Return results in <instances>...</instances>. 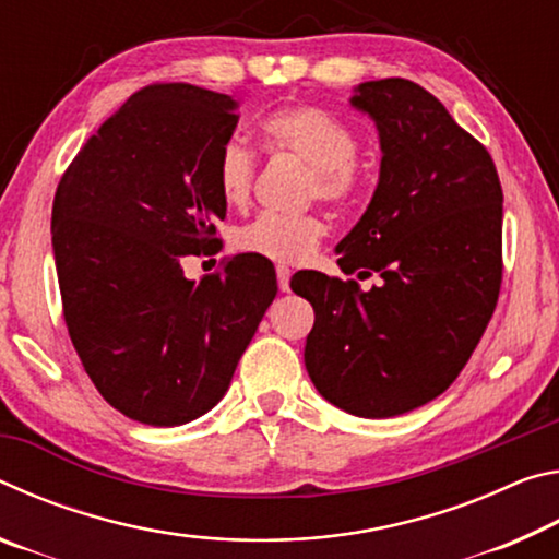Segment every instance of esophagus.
Wrapping results in <instances>:
<instances>
[{"instance_id": "obj_1", "label": "esophagus", "mask_w": 559, "mask_h": 559, "mask_svg": "<svg viewBox=\"0 0 559 559\" xmlns=\"http://www.w3.org/2000/svg\"><path fill=\"white\" fill-rule=\"evenodd\" d=\"M276 276H278V288L286 293L290 288V269L286 266V263H278L276 266Z\"/></svg>"}]
</instances>
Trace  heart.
<instances>
[{"instance_id":"b5f03b06","label":"heart","mask_w":559,"mask_h":559,"mask_svg":"<svg viewBox=\"0 0 559 559\" xmlns=\"http://www.w3.org/2000/svg\"><path fill=\"white\" fill-rule=\"evenodd\" d=\"M261 132L271 153L296 155L310 165L306 182L308 200H325L345 206L357 200L365 182L362 165L357 163V138L343 120L308 103H293L271 110L261 120ZM216 189L224 204L243 206L249 202L257 157L239 140H226L216 155ZM328 234V224L320 214H276L266 212L241 226L236 246L253 257L296 263L316 251Z\"/></svg>"}]
</instances>
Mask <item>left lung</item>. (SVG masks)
I'll return each instance as SVG.
<instances>
[{
  "instance_id": "1",
  "label": "left lung",
  "mask_w": 559,
  "mask_h": 559,
  "mask_svg": "<svg viewBox=\"0 0 559 559\" xmlns=\"http://www.w3.org/2000/svg\"><path fill=\"white\" fill-rule=\"evenodd\" d=\"M349 103L374 120L382 165L337 266L382 283L362 290L308 271L290 288L316 310V390L384 419L447 392L484 337L503 281V189L488 150L419 83L367 81Z\"/></svg>"
}]
</instances>
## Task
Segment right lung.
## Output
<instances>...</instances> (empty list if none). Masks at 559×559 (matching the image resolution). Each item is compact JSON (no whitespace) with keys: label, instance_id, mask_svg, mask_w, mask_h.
Instances as JSON below:
<instances>
[{"label":"right lung","instance_id":"right-lung-1","mask_svg":"<svg viewBox=\"0 0 559 559\" xmlns=\"http://www.w3.org/2000/svg\"><path fill=\"white\" fill-rule=\"evenodd\" d=\"M236 100L189 83L132 93L66 169L51 243L63 320L103 400L150 427L210 412L276 298V271L239 253L189 281L182 263L222 249L216 155Z\"/></svg>","mask_w":559,"mask_h":559}]
</instances>
